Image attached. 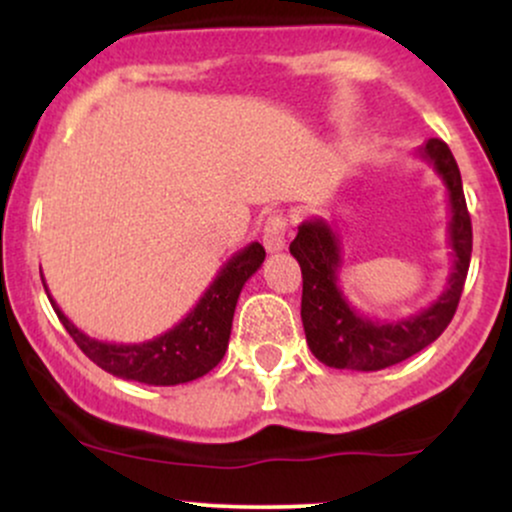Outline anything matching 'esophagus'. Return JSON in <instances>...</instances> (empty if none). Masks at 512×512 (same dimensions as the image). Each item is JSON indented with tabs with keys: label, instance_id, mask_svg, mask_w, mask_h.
<instances>
[{
	"label": "esophagus",
	"instance_id": "1",
	"mask_svg": "<svg viewBox=\"0 0 512 512\" xmlns=\"http://www.w3.org/2000/svg\"><path fill=\"white\" fill-rule=\"evenodd\" d=\"M286 233H289V219L281 211L267 216L262 231V243L267 252H281L286 248Z\"/></svg>",
	"mask_w": 512,
	"mask_h": 512
}]
</instances>
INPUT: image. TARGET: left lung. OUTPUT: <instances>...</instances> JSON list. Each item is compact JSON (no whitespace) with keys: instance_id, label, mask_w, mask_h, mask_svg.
<instances>
[{"instance_id":"8db88e82","label":"left lung","mask_w":512,"mask_h":512,"mask_svg":"<svg viewBox=\"0 0 512 512\" xmlns=\"http://www.w3.org/2000/svg\"><path fill=\"white\" fill-rule=\"evenodd\" d=\"M416 154L431 163L448 192L452 257L448 284L436 301L419 313L392 322L370 320L346 301L339 286L342 243L337 231L322 219L303 221L289 250L301 264L303 274L301 320L305 339L317 361L325 366L366 373L390 368L436 342L455 315L472 257V221L464 202L460 168L448 144L440 139H428Z\"/></svg>"}]
</instances>
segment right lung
I'll return each mask as SVG.
<instances>
[{"label": "right lung", "mask_w": 512, "mask_h": 512, "mask_svg": "<svg viewBox=\"0 0 512 512\" xmlns=\"http://www.w3.org/2000/svg\"><path fill=\"white\" fill-rule=\"evenodd\" d=\"M262 262L264 248L260 243H250L248 248L236 252L223 264L195 308L182 317L178 325L139 344H113L88 337L62 313L50 291H45H48L52 308L60 317L64 330L72 334L76 346L96 366L122 380L166 387L190 383L219 366L228 349V339H231L233 313H236L240 291H243L245 281L262 267Z\"/></svg>", "instance_id": "obj_1"}]
</instances>
